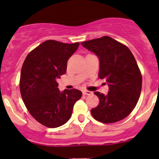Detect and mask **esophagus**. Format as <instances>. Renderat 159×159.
Masks as SVG:
<instances>
[{
    "label": "esophagus",
    "instance_id": "34e87169",
    "mask_svg": "<svg viewBox=\"0 0 159 159\" xmlns=\"http://www.w3.org/2000/svg\"><path fill=\"white\" fill-rule=\"evenodd\" d=\"M82 92H83V94H88V95H90V94H92V92H91V91H87V90H84Z\"/></svg>",
    "mask_w": 159,
    "mask_h": 159
}]
</instances>
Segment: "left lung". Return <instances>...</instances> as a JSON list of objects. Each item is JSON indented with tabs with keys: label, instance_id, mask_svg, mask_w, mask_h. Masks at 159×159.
<instances>
[{
	"label": "left lung",
	"instance_id": "left-lung-1",
	"mask_svg": "<svg viewBox=\"0 0 159 159\" xmlns=\"http://www.w3.org/2000/svg\"><path fill=\"white\" fill-rule=\"evenodd\" d=\"M81 44L98 57V77L106 80L109 88L107 94L94 92L99 104L91 110L93 118L102 123L124 119L134 108L142 91V75L132 53L108 36Z\"/></svg>",
	"mask_w": 159,
	"mask_h": 159
}]
</instances>
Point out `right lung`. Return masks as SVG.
<instances>
[{
    "instance_id": "right-lung-1",
    "label": "right lung",
    "mask_w": 159,
    "mask_h": 159,
    "mask_svg": "<svg viewBox=\"0 0 159 159\" xmlns=\"http://www.w3.org/2000/svg\"><path fill=\"white\" fill-rule=\"evenodd\" d=\"M79 44L48 40L30 52L22 65L20 90L24 103L30 115L46 127L65 124L82 95L75 89L60 91L57 82L66 72L67 62Z\"/></svg>"
}]
</instances>
